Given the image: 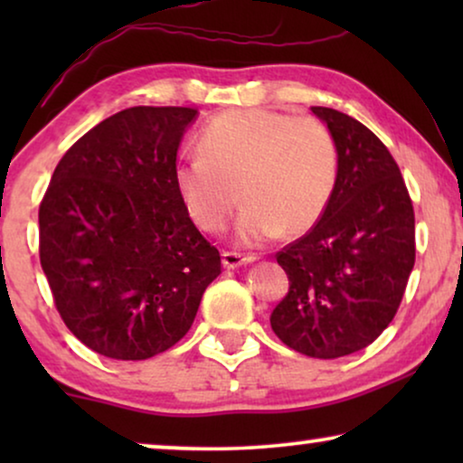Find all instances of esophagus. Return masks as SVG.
I'll return each instance as SVG.
<instances>
[{
    "instance_id": "34e87169",
    "label": "esophagus",
    "mask_w": 463,
    "mask_h": 463,
    "mask_svg": "<svg viewBox=\"0 0 463 463\" xmlns=\"http://www.w3.org/2000/svg\"><path fill=\"white\" fill-rule=\"evenodd\" d=\"M255 261H257L255 255H240V252L223 250V268H227V269H236V268H240V265H249Z\"/></svg>"
}]
</instances>
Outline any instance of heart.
Instances as JSON below:
<instances>
[{
  "instance_id": "1",
  "label": "heart",
  "mask_w": 463,
  "mask_h": 463,
  "mask_svg": "<svg viewBox=\"0 0 463 463\" xmlns=\"http://www.w3.org/2000/svg\"><path fill=\"white\" fill-rule=\"evenodd\" d=\"M200 154L175 168L176 194L200 230L217 233L246 202L238 240L261 246L297 236L325 214L339 179V147L326 124L269 109L219 113L200 132Z\"/></svg>"
}]
</instances>
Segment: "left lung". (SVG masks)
<instances>
[{
  "mask_svg": "<svg viewBox=\"0 0 463 463\" xmlns=\"http://www.w3.org/2000/svg\"><path fill=\"white\" fill-rule=\"evenodd\" d=\"M339 147V179L306 236L276 255L288 293L269 316L290 350L339 358L394 320L415 265V213L388 147L337 109L312 107Z\"/></svg>",
  "mask_w": 463,
  "mask_h": 463,
  "instance_id": "obj_1",
  "label": "left lung"
}]
</instances>
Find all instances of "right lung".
Returning a JSON list of instances; mask_svg holds the SVG:
<instances>
[{
    "label": "right lung",
    "instance_id": "add662e5",
    "mask_svg": "<svg viewBox=\"0 0 463 463\" xmlns=\"http://www.w3.org/2000/svg\"><path fill=\"white\" fill-rule=\"evenodd\" d=\"M189 107H130L56 164L40 261L69 331L100 356L145 360L185 337L221 255L175 187Z\"/></svg>",
    "mask_w": 463,
    "mask_h": 463
}]
</instances>
